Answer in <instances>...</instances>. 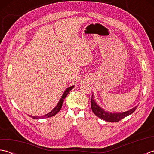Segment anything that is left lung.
I'll return each mask as SVG.
<instances>
[{
    "mask_svg": "<svg viewBox=\"0 0 154 154\" xmlns=\"http://www.w3.org/2000/svg\"><path fill=\"white\" fill-rule=\"evenodd\" d=\"M91 109L93 113L97 115L100 119H103L107 122H119V120H122L124 118L126 117L127 116L130 115V114H132L136 109H137L138 106H136L134 107L133 109H130L126 112H110L108 111L105 110L103 108H101L99 105H98L97 103L95 102V100L94 99V95L93 93L92 94V97L91 99Z\"/></svg>",
    "mask_w": 154,
    "mask_h": 154,
    "instance_id": "left-lung-1",
    "label": "left lung"
}]
</instances>
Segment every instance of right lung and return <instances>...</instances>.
Listing matches in <instances>:
<instances>
[{"label":"right lung","instance_id":"right-lung-1","mask_svg":"<svg viewBox=\"0 0 154 154\" xmlns=\"http://www.w3.org/2000/svg\"><path fill=\"white\" fill-rule=\"evenodd\" d=\"M73 87H74V85L68 87L67 89H66V90L64 91L63 94H62L61 99H60V101L58 102L57 106H55L54 109L51 111V112H50L46 114H44V115H43V116H32V115H30V116L32 117V119H45V118H49V117H51V116H53L55 115V114H57V112H59V111L61 110V107H62V104H63V103L64 99H65V97H67L68 93H69V91L72 89H73Z\"/></svg>","mask_w":154,"mask_h":154}]
</instances>
